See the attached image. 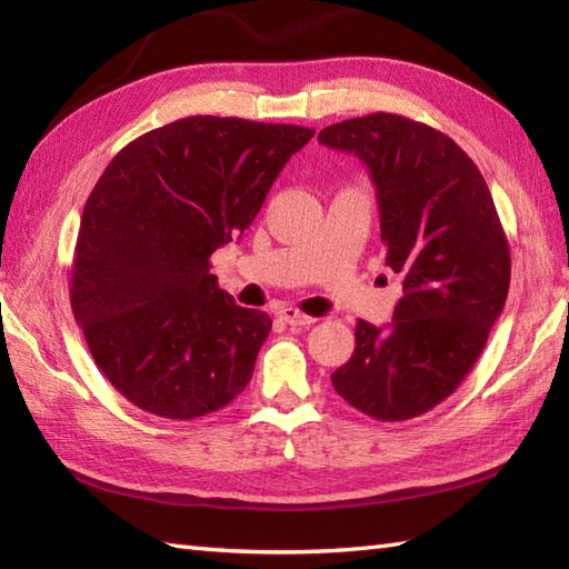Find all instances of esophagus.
I'll return each mask as SVG.
<instances>
[{
    "mask_svg": "<svg viewBox=\"0 0 569 569\" xmlns=\"http://www.w3.org/2000/svg\"><path fill=\"white\" fill-rule=\"evenodd\" d=\"M278 318L288 325H298V328H310L312 322H318L312 316H306V312H300L298 308H281L278 310Z\"/></svg>",
    "mask_w": 569,
    "mask_h": 569,
    "instance_id": "obj_1",
    "label": "esophagus"
}]
</instances>
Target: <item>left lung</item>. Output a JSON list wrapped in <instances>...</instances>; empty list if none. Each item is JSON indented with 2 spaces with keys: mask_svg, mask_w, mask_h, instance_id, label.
Returning a JSON list of instances; mask_svg holds the SVG:
<instances>
[{
  "mask_svg": "<svg viewBox=\"0 0 569 569\" xmlns=\"http://www.w3.org/2000/svg\"><path fill=\"white\" fill-rule=\"evenodd\" d=\"M318 139L367 163L386 266L403 278L393 322H357L355 355L332 386L371 418L410 420L455 393L485 352L509 296V239L485 176L442 131L373 112Z\"/></svg>",
  "mask_w": 569,
  "mask_h": 569,
  "instance_id": "left-lung-1",
  "label": "left lung"
}]
</instances>
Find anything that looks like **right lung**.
<instances>
[{
  "mask_svg": "<svg viewBox=\"0 0 569 569\" xmlns=\"http://www.w3.org/2000/svg\"><path fill=\"white\" fill-rule=\"evenodd\" d=\"M316 137L298 124L186 117L129 141L84 202L70 306L94 365L129 403L192 420L247 389L271 332L210 273L276 176Z\"/></svg>",
  "mask_w": 569,
  "mask_h": 569,
  "instance_id": "1",
  "label": "right lung"
}]
</instances>
